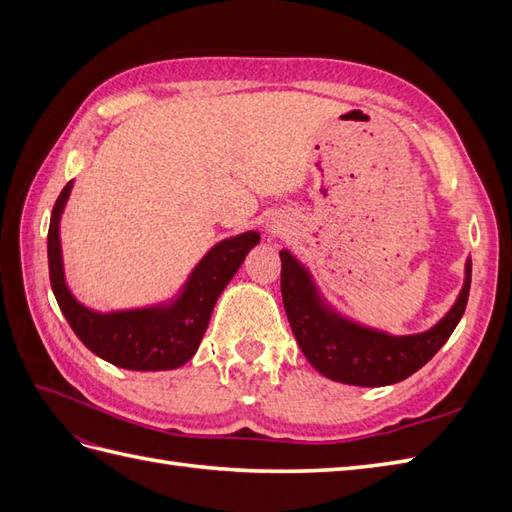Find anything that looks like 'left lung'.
<instances>
[{"instance_id": "left-lung-1", "label": "left lung", "mask_w": 512, "mask_h": 512, "mask_svg": "<svg viewBox=\"0 0 512 512\" xmlns=\"http://www.w3.org/2000/svg\"><path fill=\"white\" fill-rule=\"evenodd\" d=\"M282 258V299L290 329L305 359L324 378L352 386H389L421 369L451 337L466 312L472 258L463 269V286L451 309L421 333L393 335L367 327L339 312L320 292L312 271L290 254Z\"/></svg>"}]
</instances>
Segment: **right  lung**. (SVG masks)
Segmentation results:
<instances>
[{
    "label": "right lung",
    "mask_w": 512,
    "mask_h": 512,
    "mask_svg": "<svg viewBox=\"0 0 512 512\" xmlns=\"http://www.w3.org/2000/svg\"><path fill=\"white\" fill-rule=\"evenodd\" d=\"M72 188L74 181L61 190L49 226V273L61 314L91 352L117 367L164 371L185 365L200 346L220 294L258 245L260 232L247 230L215 243L181 288L162 303L96 312L76 299L66 282L59 224Z\"/></svg>",
    "instance_id": "obj_1"
}]
</instances>
